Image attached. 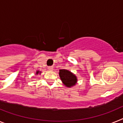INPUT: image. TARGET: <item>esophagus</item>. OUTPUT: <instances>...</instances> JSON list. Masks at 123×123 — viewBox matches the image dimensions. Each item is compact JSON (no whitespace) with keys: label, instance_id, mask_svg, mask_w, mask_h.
<instances>
[{"label":"esophagus","instance_id":"esophagus-1","mask_svg":"<svg viewBox=\"0 0 123 123\" xmlns=\"http://www.w3.org/2000/svg\"><path fill=\"white\" fill-rule=\"evenodd\" d=\"M48 70H50V71H52V70H53V67H52V66H49L48 68Z\"/></svg>","mask_w":123,"mask_h":123}]
</instances>
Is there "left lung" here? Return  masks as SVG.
<instances>
[{
  "label": "left lung",
  "mask_w": 123,
  "mask_h": 123,
  "mask_svg": "<svg viewBox=\"0 0 123 123\" xmlns=\"http://www.w3.org/2000/svg\"><path fill=\"white\" fill-rule=\"evenodd\" d=\"M59 74L61 80L66 87H73L77 82V77L69 70H66V69H61L59 70Z\"/></svg>",
  "instance_id": "left-lung-1"
}]
</instances>
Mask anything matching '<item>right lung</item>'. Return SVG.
Here are the masks:
<instances>
[{
    "label": "right lung",
    "mask_w": 123,
    "mask_h": 123,
    "mask_svg": "<svg viewBox=\"0 0 123 123\" xmlns=\"http://www.w3.org/2000/svg\"><path fill=\"white\" fill-rule=\"evenodd\" d=\"M39 73H41V72H39V71H36V74H38Z\"/></svg>",
    "instance_id": "1"
}]
</instances>
